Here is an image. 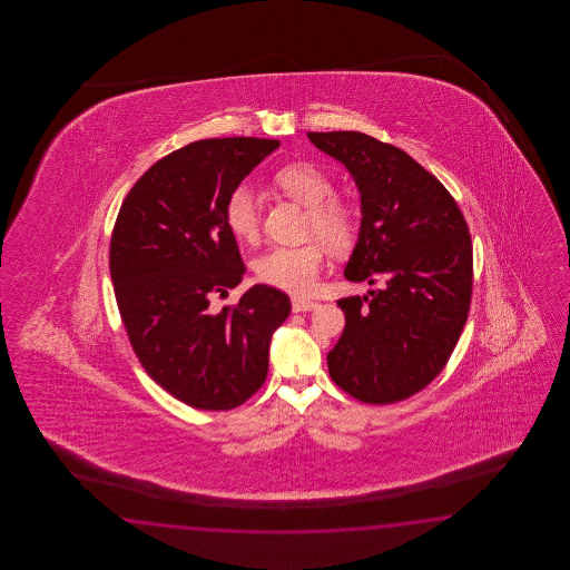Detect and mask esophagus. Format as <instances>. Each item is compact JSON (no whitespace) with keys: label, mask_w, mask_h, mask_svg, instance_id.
Returning <instances> with one entry per match:
<instances>
[{"label":"esophagus","mask_w":570,"mask_h":570,"mask_svg":"<svg viewBox=\"0 0 570 570\" xmlns=\"http://www.w3.org/2000/svg\"><path fill=\"white\" fill-rule=\"evenodd\" d=\"M320 303L309 302V299H302V297H293V312H312L317 309Z\"/></svg>","instance_id":"obj_1"}]
</instances>
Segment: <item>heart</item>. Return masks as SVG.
<instances>
[{"label":"heart","instance_id":"b5f03b06","mask_svg":"<svg viewBox=\"0 0 570 570\" xmlns=\"http://www.w3.org/2000/svg\"><path fill=\"white\" fill-rule=\"evenodd\" d=\"M275 187L307 207L305 236L315 240L302 246H275L258 256L255 273L271 287L291 291L297 295L312 293L326 263V247L334 253H346L358 238L361 219L351 202L334 195V183L326 170L314 163H291L273 177ZM226 224L243 243H255L261 234V202L250 187H236L224 207ZM321 240L317 242L316 238Z\"/></svg>","mask_w":570,"mask_h":570}]
</instances>
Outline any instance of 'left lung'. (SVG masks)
Returning <instances> with one entry per match:
<instances>
[{"label": "left lung", "mask_w": 570, "mask_h": 570, "mask_svg": "<svg viewBox=\"0 0 570 570\" xmlns=\"http://www.w3.org/2000/svg\"><path fill=\"white\" fill-rule=\"evenodd\" d=\"M351 170L363 224L344 271L385 283L338 299L346 326L327 354L332 381L354 400L387 405L428 387L449 363L473 293V240L449 189L397 146L363 132H307Z\"/></svg>", "instance_id": "left-lung-1"}]
</instances>
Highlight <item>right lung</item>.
I'll return each instance as SVG.
<instances>
[{
    "mask_svg": "<svg viewBox=\"0 0 570 570\" xmlns=\"http://www.w3.org/2000/svg\"><path fill=\"white\" fill-rule=\"evenodd\" d=\"M279 140L207 138L160 158L134 183L109 240V273L134 354L153 381L195 410L228 412L268 373L287 293L255 285L214 312L244 263L224 207Z\"/></svg>",
    "mask_w": 570,
    "mask_h": 570,
    "instance_id": "right-lung-1",
    "label": "right lung"
}]
</instances>
